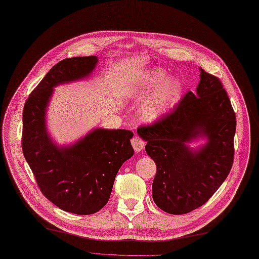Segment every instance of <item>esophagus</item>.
<instances>
[{"instance_id":"1","label":"esophagus","mask_w":259,"mask_h":259,"mask_svg":"<svg viewBox=\"0 0 259 259\" xmlns=\"http://www.w3.org/2000/svg\"><path fill=\"white\" fill-rule=\"evenodd\" d=\"M132 145H133V147H134V150H135V152L136 153H138V152H140V151H142L143 149H144V145H145V143H144V141L140 138V137H134L133 139H132Z\"/></svg>"}]
</instances>
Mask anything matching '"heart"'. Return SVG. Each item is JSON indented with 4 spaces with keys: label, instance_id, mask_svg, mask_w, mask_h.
<instances>
[{
    "label": "heart",
    "instance_id": "1",
    "mask_svg": "<svg viewBox=\"0 0 259 259\" xmlns=\"http://www.w3.org/2000/svg\"><path fill=\"white\" fill-rule=\"evenodd\" d=\"M166 79V72L154 68L141 77L134 91L135 97L147 96L139 106V116L145 122H154L165 115L176 102L180 91V83L174 79Z\"/></svg>",
    "mask_w": 259,
    "mask_h": 259
}]
</instances>
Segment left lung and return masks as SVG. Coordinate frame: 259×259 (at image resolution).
<instances>
[{
	"label": "left lung",
	"mask_w": 259,
	"mask_h": 259,
	"mask_svg": "<svg viewBox=\"0 0 259 259\" xmlns=\"http://www.w3.org/2000/svg\"><path fill=\"white\" fill-rule=\"evenodd\" d=\"M199 76L195 94L188 92L171 112L137 130L157 166L153 199L174 215L204 204L233 165L235 113L219 78L202 68ZM197 137H205L208 142L193 150L186 143Z\"/></svg>",
	"instance_id": "1"
}]
</instances>
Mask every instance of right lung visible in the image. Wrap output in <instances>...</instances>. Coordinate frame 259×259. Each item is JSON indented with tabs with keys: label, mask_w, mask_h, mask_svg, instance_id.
Wrapping results in <instances>:
<instances>
[{
	"label": "right lung",
	"mask_w": 259,
	"mask_h": 259,
	"mask_svg": "<svg viewBox=\"0 0 259 259\" xmlns=\"http://www.w3.org/2000/svg\"><path fill=\"white\" fill-rule=\"evenodd\" d=\"M98 63L96 56L60 61L31 92L23 110L22 149L46 198L61 210L94 214L107 203L121 165L134 155L133 132L95 128L77 143L58 146L45 124L46 109L59 84L84 79Z\"/></svg>",
	"instance_id": "1"
}]
</instances>
